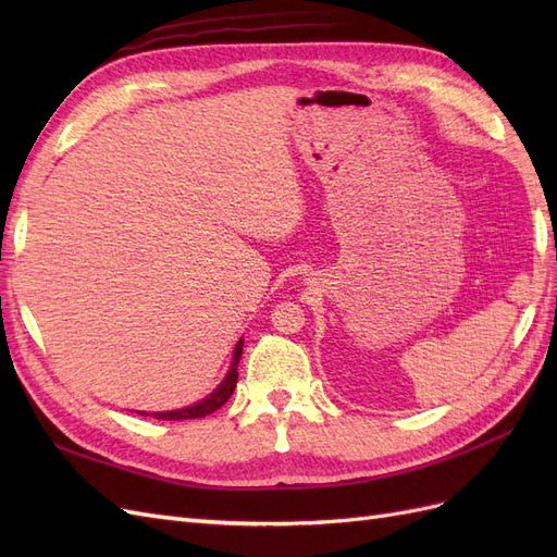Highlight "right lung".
Instances as JSON below:
<instances>
[{
    "label": "right lung",
    "mask_w": 557,
    "mask_h": 557,
    "mask_svg": "<svg viewBox=\"0 0 557 557\" xmlns=\"http://www.w3.org/2000/svg\"><path fill=\"white\" fill-rule=\"evenodd\" d=\"M242 350H244V339L237 344V348H234V358H232V367L230 372L225 376V381L218 385V391L213 395H209L205 401L195 404V407H188V409H178V411H158V413H150L153 418H160V420H185V418H205L213 411H218L223 407V404L232 397L234 387H237V379H239V360H242Z\"/></svg>",
    "instance_id": "add662e5"
}]
</instances>
